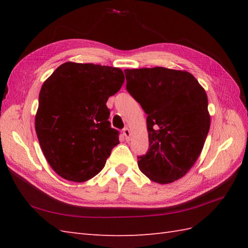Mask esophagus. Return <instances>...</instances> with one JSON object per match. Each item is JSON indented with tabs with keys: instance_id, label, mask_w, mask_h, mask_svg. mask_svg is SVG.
<instances>
[{
	"instance_id": "obj_1",
	"label": "esophagus",
	"mask_w": 248,
	"mask_h": 248,
	"mask_svg": "<svg viewBox=\"0 0 248 248\" xmlns=\"http://www.w3.org/2000/svg\"><path fill=\"white\" fill-rule=\"evenodd\" d=\"M123 133H124V138H125V140H130V139H131V131L128 128H124V131H123Z\"/></svg>"
}]
</instances>
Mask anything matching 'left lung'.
<instances>
[{"instance_id":"left-lung-1","label":"left lung","mask_w":248,"mask_h":248,"mask_svg":"<svg viewBox=\"0 0 248 248\" xmlns=\"http://www.w3.org/2000/svg\"><path fill=\"white\" fill-rule=\"evenodd\" d=\"M127 91L147 114L149 149L138 156L151 181L186 176L202 154L210 129L208 97L193 75L164 67L125 69Z\"/></svg>"}]
</instances>
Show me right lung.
Masks as SVG:
<instances>
[{
  "label": "right lung",
  "instance_id": "1",
  "mask_svg": "<svg viewBox=\"0 0 248 248\" xmlns=\"http://www.w3.org/2000/svg\"><path fill=\"white\" fill-rule=\"evenodd\" d=\"M124 82L120 68L67 62L46 78L39 93L35 130L53 170L84 182L102 170L119 144L110 128L108 97Z\"/></svg>",
  "mask_w": 248,
  "mask_h": 248
}]
</instances>
